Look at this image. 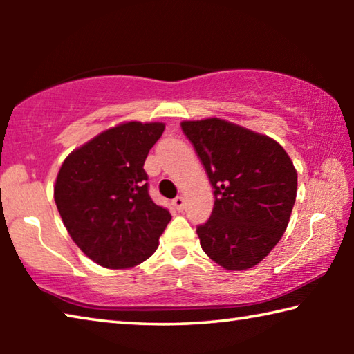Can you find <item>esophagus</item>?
I'll use <instances>...</instances> for the list:
<instances>
[{"label": "esophagus", "instance_id": "34e87169", "mask_svg": "<svg viewBox=\"0 0 354 354\" xmlns=\"http://www.w3.org/2000/svg\"><path fill=\"white\" fill-rule=\"evenodd\" d=\"M173 206H175L179 212L184 211V206H185V201L183 196H176L175 200H173Z\"/></svg>", "mask_w": 354, "mask_h": 354}]
</instances>
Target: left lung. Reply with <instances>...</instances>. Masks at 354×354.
<instances>
[{"instance_id": "1", "label": "left lung", "mask_w": 354, "mask_h": 354, "mask_svg": "<svg viewBox=\"0 0 354 354\" xmlns=\"http://www.w3.org/2000/svg\"><path fill=\"white\" fill-rule=\"evenodd\" d=\"M214 189L196 227L201 248L226 270L259 263L283 237L297 198V170L272 137L221 118L183 122Z\"/></svg>"}]
</instances>
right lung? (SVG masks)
Wrapping results in <instances>:
<instances>
[{"instance_id":"1","label":"right lung","mask_w":354,"mask_h":354,"mask_svg":"<svg viewBox=\"0 0 354 354\" xmlns=\"http://www.w3.org/2000/svg\"><path fill=\"white\" fill-rule=\"evenodd\" d=\"M164 123L127 122L71 151L57 173L55 201L70 237L93 262L131 268L151 256L171 220L148 194L143 164Z\"/></svg>"}]
</instances>
